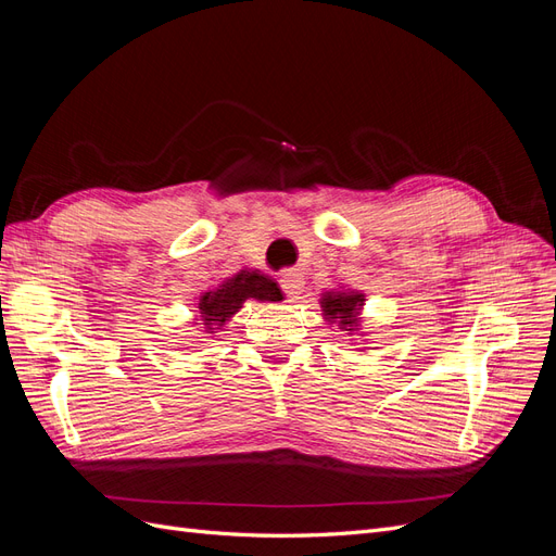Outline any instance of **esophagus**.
Here are the masks:
<instances>
[{"label": "esophagus", "mask_w": 556, "mask_h": 556, "mask_svg": "<svg viewBox=\"0 0 556 556\" xmlns=\"http://www.w3.org/2000/svg\"><path fill=\"white\" fill-rule=\"evenodd\" d=\"M304 285H306V280H304V274H301L299 268H288V271H282V276H280V288L285 290V294H290V296L301 294Z\"/></svg>", "instance_id": "obj_1"}]
</instances>
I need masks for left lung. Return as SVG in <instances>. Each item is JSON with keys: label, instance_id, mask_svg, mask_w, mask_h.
Here are the masks:
<instances>
[{"label": "left lung", "instance_id": "1", "mask_svg": "<svg viewBox=\"0 0 556 556\" xmlns=\"http://www.w3.org/2000/svg\"><path fill=\"white\" fill-rule=\"evenodd\" d=\"M319 306H323V315L327 323H339L343 331H355L359 327V311L364 306V294L362 292H325L319 299Z\"/></svg>", "mask_w": 556, "mask_h": 556}]
</instances>
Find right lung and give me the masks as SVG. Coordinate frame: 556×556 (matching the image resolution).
<instances>
[{
	"mask_svg": "<svg viewBox=\"0 0 556 556\" xmlns=\"http://www.w3.org/2000/svg\"><path fill=\"white\" fill-rule=\"evenodd\" d=\"M248 299L257 301H280L282 292L271 276L260 271H239L231 278H225L215 290H208L199 296V313L206 329L225 327L231 315H237ZM213 333V331H211Z\"/></svg>",
	"mask_w": 556,
	"mask_h": 556,
	"instance_id": "obj_1",
	"label": "right lung"
}]
</instances>
